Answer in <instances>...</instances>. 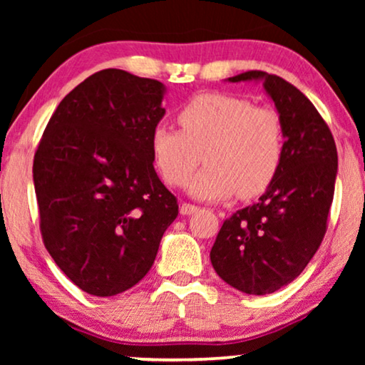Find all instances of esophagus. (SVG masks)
Here are the masks:
<instances>
[{"label":"esophagus","mask_w":365,"mask_h":365,"mask_svg":"<svg viewBox=\"0 0 365 365\" xmlns=\"http://www.w3.org/2000/svg\"><path fill=\"white\" fill-rule=\"evenodd\" d=\"M179 211H181L182 216H187V214L196 212L197 206H194V204H189V202H182L181 207H179Z\"/></svg>","instance_id":"1"}]
</instances>
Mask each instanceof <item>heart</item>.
<instances>
[{"instance_id":"heart-1","label":"heart","mask_w":365,"mask_h":365,"mask_svg":"<svg viewBox=\"0 0 365 365\" xmlns=\"http://www.w3.org/2000/svg\"><path fill=\"white\" fill-rule=\"evenodd\" d=\"M181 131L158 126L151 151L164 181L184 186L199 164L191 194L206 201L226 199L239 191L254 197L277 176L284 158V128L271 108L254 106L246 98L227 93H204L178 111Z\"/></svg>"}]
</instances>
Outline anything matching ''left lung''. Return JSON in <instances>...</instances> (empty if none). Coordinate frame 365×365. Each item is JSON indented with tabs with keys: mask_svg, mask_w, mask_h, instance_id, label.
I'll list each match as a JSON object with an SVG mask.
<instances>
[{
	"mask_svg": "<svg viewBox=\"0 0 365 365\" xmlns=\"http://www.w3.org/2000/svg\"><path fill=\"white\" fill-rule=\"evenodd\" d=\"M251 79H262L276 104L286 138L284 158L259 201L222 222L211 262L229 286L264 296L292 282L326 236L337 148L327 123L294 84L264 71H246L229 81Z\"/></svg>",
	"mask_w": 365,
	"mask_h": 365,
	"instance_id": "obj_1",
	"label": "left lung"
}]
</instances>
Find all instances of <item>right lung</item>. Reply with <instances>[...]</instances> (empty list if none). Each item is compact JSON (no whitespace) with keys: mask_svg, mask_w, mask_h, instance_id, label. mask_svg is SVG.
<instances>
[{"mask_svg":"<svg viewBox=\"0 0 365 365\" xmlns=\"http://www.w3.org/2000/svg\"><path fill=\"white\" fill-rule=\"evenodd\" d=\"M163 94L158 79L94 73L58 104L34 153L44 247L91 296L136 286L178 217V199L153 164Z\"/></svg>","mask_w":365,"mask_h":365,"instance_id":"right-lung-1","label":"right lung"}]
</instances>
